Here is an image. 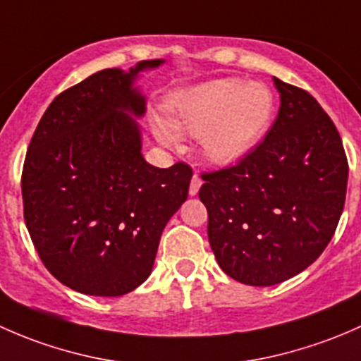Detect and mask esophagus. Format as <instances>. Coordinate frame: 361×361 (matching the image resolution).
<instances>
[{
    "label": "esophagus",
    "mask_w": 361,
    "mask_h": 361,
    "mask_svg": "<svg viewBox=\"0 0 361 361\" xmlns=\"http://www.w3.org/2000/svg\"><path fill=\"white\" fill-rule=\"evenodd\" d=\"M200 188H202V179H200L198 176H195L191 179V185H189V195L196 196V195H198Z\"/></svg>",
    "instance_id": "esophagus-1"
}]
</instances>
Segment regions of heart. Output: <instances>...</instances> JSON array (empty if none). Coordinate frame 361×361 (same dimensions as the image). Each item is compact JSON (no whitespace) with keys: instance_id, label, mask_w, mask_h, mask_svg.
<instances>
[{"instance_id":"obj_1","label":"heart","mask_w":361,"mask_h":361,"mask_svg":"<svg viewBox=\"0 0 361 361\" xmlns=\"http://www.w3.org/2000/svg\"><path fill=\"white\" fill-rule=\"evenodd\" d=\"M274 109V94L267 85L219 78L177 95L165 120H154L153 130L165 146H177V133L200 135V146L212 165L231 166L261 144Z\"/></svg>"}]
</instances>
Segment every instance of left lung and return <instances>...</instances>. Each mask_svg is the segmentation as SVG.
<instances>
[{
	"mask_svg": "<svg viewBox=\"0 0 361 361\" xmlns=\"http://www.w3.org/2000/svg\"><path fill=\"white\" fill-rule=\"evenodd\" d=\"M280 111L264 140L231 169L205 173L208 241L228 276L271 287L325 250L348 188L343 140L306 90L273 78Z\"/></svg>",
	"mask_w": 361,
	"mask_h": 361,
	"instance_id": "1",
	"label": "left lung"
}]
</instances>
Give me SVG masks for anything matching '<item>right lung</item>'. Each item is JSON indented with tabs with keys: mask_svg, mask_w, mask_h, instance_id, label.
<instances>
[{
	"mask_svg": "<svg viewBox=\"0 0 361 361\" xmlns=\"http://www.w3.org/2000/svg\"><path fill=\"white\" fill-rule=\"evenodd\" d=\"M104 69L62 92L39 120L22 170L24 219L47 269L73 290L120 297L149 278L192 172L142 156L144 71Z\"/></svg>",
	"mask_w": 361,
	"mask_h": 361,
	"instance_id": "1",
	"label": "right lung"
}]
</instances>
